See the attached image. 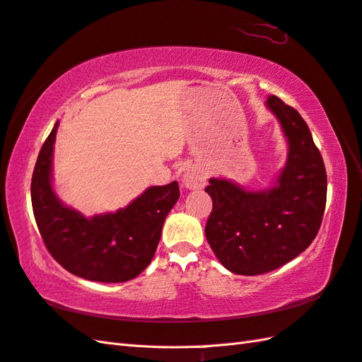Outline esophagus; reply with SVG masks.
<instances>
[{
  "instance_id": "obj_1",
  "label": "esophagus",
  "mask_w": 362,
  "mask_h": 362,
  "mask_svg": "<svg viewBox=\"0 0 362 362\" xmlns=\"http://www.w3.org/2000/svg\"><path fill=\"white\" fill-rule=\"evenodd\" d=\"M206 183V175L196 170V168H188L187 171L183 174V185L189 189H199L204 188Z\"/></svg>"
}]
</instances>
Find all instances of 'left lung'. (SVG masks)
<instances>
[{
    "mask_svg": "<svg viewBox=\"0 0 362 362\" xmlns=\"http://www.w3.org/2000/svg\"><path fill=\"white\" fill-rule=\"evenodd\" d=\"M267 107L281 123L288 156L274 187L248 191L226 179H209L213 199L205 236L231 273L273 272L313 242L322 222L327 174L312 132L295 107L270 95Z\"/></svg>",
    "mask_w": 362,
    "mask_h": 362,
    "instance_id": "1",
    "label": "left lung"
}]
</instances>
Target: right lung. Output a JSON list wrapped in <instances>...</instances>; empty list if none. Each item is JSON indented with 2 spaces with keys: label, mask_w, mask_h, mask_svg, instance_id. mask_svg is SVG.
<instances>
[{
  "label": "right lung",
  "mask_w": 362,
  "mask_h": 362,
  "mask_svg": "<svg viewBox=\"0 0 362 362\" xmlns=\"http://www.w3.org/2000/svg\"><path fill=\"white\" fill-rule=\"evenodd\" d=\"M58 129L41 146L30 183L33 216L52 257L67 272L95 282H126L151 264L168 213L179 200V183L151 187L115 213L85 217L66 206L52 188Z\"/></svg>",
  "instance_id": "add662e5"
}]
</instances>
